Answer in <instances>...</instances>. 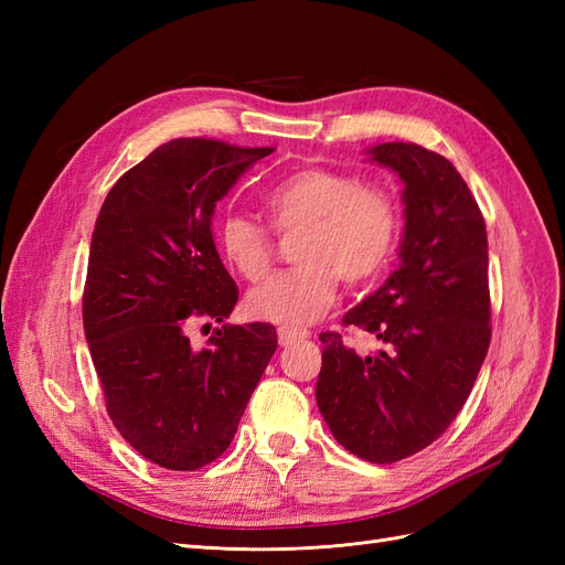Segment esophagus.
Here are the masks:
<instances>
[{"label": "esophagus", "mask_w": 565, "mask_h": 565, "mask_svg": "<svg viewBox=\"0 0 565 565\" xmlns=\"http://www.w3.org/2000/svg\"><path fill=\"white\" fill-rule=\"evenodd\" d=\"M309 337L306 330H297V328H278V344L280 347H292L297 341H303Z\"/></svg>", "instance_id": "34e87169"}]
</instances>
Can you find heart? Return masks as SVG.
Instances as JSON below:
<instances>
[{"label":"heart","mask_w":565,"mask_h":565,"mask_svg":"<svg viewBox=\"0 0 565 565\" xmlns=\"http://www.w3.org/2000/svg\"><path fill=\"white\" fill-rule=\"evenodd\" d=\"M273 228L299 231L292 268L273 273L249 289L252 318L278 324H306L334 301L339 276L363 282L386 266L398 241V204L377 185L324 167H306L266 195ZM218 249L247 280H259L273 259V237L259 221L228 216L218 226Z\"/></svg>","instance_id":"obj_1"}]
</instances>
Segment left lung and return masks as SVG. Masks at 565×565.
<instances>
[{
    "label": "left lung",
    "instance_id": "1",
    "mask_svg": "<svg viewBox=\"0 0 565 565\" xmlns=\"http://www.w3.org/2000/svg\"><path fill=\"white\" fill-rule=\"evenodd\" d=\"M403 183L398 270L344 316L380 339L361 355L322 332L318 409L339 446L374 465L424 450L467 403L490 347L488 235L450 160L417 143L365 150Z\"/></svg>",
    "mask_w": 565,
    "mask_h": 565
}]
</instances>
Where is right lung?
Returning a JSON list of instances; mask_svg holds the SVG:
<instances>
[{
	"label": "right lung",
	"mask_w": 565,
	"mask_h": 565,
	"mask_svg": "<svg viewBox=\"0 0 565 565\" xmlns=\"http://www.w3.org/2000/svg\"><path fill=\"white\" fill-rule=\"evenodd\" d=\"M270 152L174 139L131 167L98 212L84 334L115 429L164 469L193 471L226 452L276 353L266 322L224 324L204 347L188 337L200 318L224 322L233 311L237 287L218 259L212 218Z\"/></svg>",
	"instance_id": "add662e5"
}]
</instances>
